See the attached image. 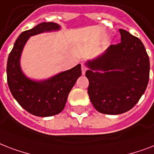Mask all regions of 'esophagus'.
<instances>
[{
	"label": "esophagus",
	"mask_w": 154,
	"mask_h": 154,
	"mask_svg": "<svg viewBox=\"0 0 154 154\" xmlns=\"http://www.w3.org/2000/svg\"><path fill=\"white\" fill-rule=\"evenodd\" d=\"M81 68H82V73H83V75H84L86 72V71H87V66L84 65V64H82V66H81Z\"/></svg>",
	"instance_id": "1"
}]
</instances>
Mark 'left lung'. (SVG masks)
Returning a JSON list of instances; mask_svg holds the SVG:
<instances>
[{
  "instance_id": "left-lung-1",
  "label": "left lung",
  "mask_w": 154,
  "mask_h": 154,
  "mask_svg": "<svg viewBox=\"0 0 154 154\" xmlns=\"http://www.w3.org/2000/svg\"><path fill=\"white\" fill-rule=\"evenodd\" d=\"M121 42L89 61L88 92L96 110L117 115L133 108L147 88L149 58L140 39L120 29ZM102 70L103 72H99Z\"/></svg>"
}]
</instances>
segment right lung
Wrapping results in <instances>:
<instances>
[{
  "label": "right lung",
  "mask_w": 154,
  "mask_h": 154,
  "mask_svg": "<svg viewBox=\"0 0 154 154\" xmlns=\"http://www.w3.org/2000/svg\"><path fill=\"white\" fill-rule=\"evenodd\" d=\"M58 29V24L42 22L31 29L22 32L15 42L8 58L6 71L9 90L25 110L37 116H51L63 110L69 92L82 74L80 64L42 82L30 80L21 72L19 60L29 38L44 31Z\"/></svg>",
  "instance_id": "1"
}]
</instances>
